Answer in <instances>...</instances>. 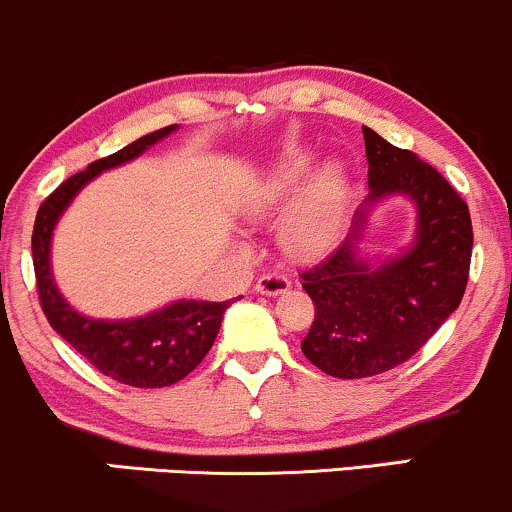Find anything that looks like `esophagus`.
I'll return each instance as SVG.
<instances>
[{"label":"esophagus","instance_id":"obj_1","mask_svg":"<svg viewBox=\"0 0 512 512\" xmlns=\"http://www.w3.org/2000/svg\"><path fill=\"white\" fill-rule=\"evenodd\" d=\"M289 286H291V279L286 274L267 272L257 279L255 291L262 293V296H276V293H284Z\"/></svg>","mask_w":512,"mask_h":512}]
</instances>
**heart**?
<instances>
[{
	"mask_svg": "<svg viewBox=\"0 0 512 512\" xmlns=\"http://www.w3.org/2000/svg\"><path fill=\"white\" fill-rule=\"evenodd\" d=\"M308 154L291 151L250 185L243 199V214L252 221H269L289 209L281 240L291 255L315 260L327 255L344 231L346 221V175L339 163H325L310 175L303 188Z\"/></svg>",
	"mask_w": 512,
	"mask_h": 512,
	"instance_id": "heart-1",
	"label": "heart"
}]
</instances>
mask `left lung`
I'll return each mask as SVG.
<instances>
[{"label":"left lung","instance_id":"obj_1","mask_svg":"<svg viewBox=\"0 0 512 512\" xmlns=\"http://www.w3.org/2000/svg\"><path fill=\"white\" fill-rule=\"evenodd\" d=\"M370 195L349 238L301 272L315 320L301 342L305 358L332 378L380 375L409 361L455 313L469 279L472 219L467 202L414 151L363 127ZM404 194L417 204L415 245L387 263L357 255L370 203Z\"/></svg>","mask_w":512,"mask_h":512}]
</instances>
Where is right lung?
<instances>
[{
    "instance_id": "add662e5",
    "label": "right lung",
    "mask_w": 512,
    "mask_h": 512,
    "mask_svg": "<svg viewBox=\"0 0 512 512\" xmlns=\"http://www.w3.org/2000/svg\"><path fill=\"white\" fill-rule=\"evenodd\" d=\"M175 132V125L156 129L115 154L98 158L72 175L40 204L33 226V267L40 308L50 327L69 342L93 368L129 387H168L190 375L209 354L231 301H175L134 320H93L76 310L57 291L50 269V240L55 223L76 192L103 170L122 166L149 146Z\"/></svg>"
}]
</instances>
